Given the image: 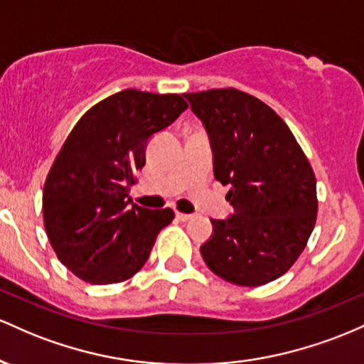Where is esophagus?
<instances>
[{"label": "esophagus", "instance_id": "1", "mask_svg": "<svg viewBox=\"0 0 364 364\" xmlns=\"http://www.w3.org/2000/svg\"><path fill=\"white\" fill-rule=\"evenodd\" d=\"M177 218L181 220V222H187V220L193 218V215H189V213H181V211H177Z\"/></svg>", "mask_w": 364, "mask_h": 364}]
</instances>
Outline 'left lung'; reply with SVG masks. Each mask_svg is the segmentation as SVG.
<instances>
[{
    "label": "left lung",
    "mask_w": 364,
    "mask_h": 364,
    "mask_svg": "<svg viewBox=\"0 0 364 364\" xmlns=\"http://www.w3.org/2000/svg\"><path fill=\"white\" fill-rule=\"evenodd\" d=\"M213 148L215 178L230 186L235 215L211 220L201 256L242 287L279 279L296 263L318 213L314 171L291 129L268 105L234 87L183 94Z\"/></svg>",
    "instance_id": "1"
}]
</instances>
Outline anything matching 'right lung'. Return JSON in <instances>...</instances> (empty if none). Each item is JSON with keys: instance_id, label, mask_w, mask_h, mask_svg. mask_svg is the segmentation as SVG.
Wrapping results in <instances>:
<instances>
[{"instance_id": "right-lung-1", "label": "right lung", "mask_w": 364, "mask_h": 364, "mask_svg": "<svg viewBox=\"0 0 364 364\" xmlns=\"http://www.w3.org/2000/svg\"><path fill=\"white\" fill-rule=\"evenodd\" d=\"M178 94L124 89L80 117L53 161L43 189V218L56 256L89 284H118L144 267L173 210L132 204L130 186L146 163L153 134L177 120Z\"/></svg>"}]
</instances>
